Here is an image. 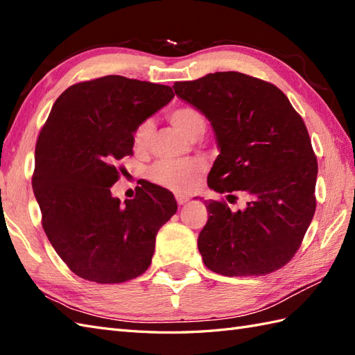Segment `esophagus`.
<instances>
[{
	"mask_svg": "<svg viewBox=\"0 0 355 355\" xmlns=\"http://www.w3.org/2000/svg\"><path fill=\"white\" fill-rule=\"evenodd\" d=\"M175 200H177L178 205H183V204H186L189 201V198L184 196V195H175Z\"/></svg>",
	"mask_w": 355,
	"mask_h": 355,
	"instance_id": "obj_1",
	"label": "esophagus"
}]
</instances>
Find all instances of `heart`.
I'll return each instance as SVG.
<instances>
[{"label":"heart","mask_w":355,"mask_h":355,"mask_svg":"<svg viewBox=\"0 0 355 355\" xmlns=\"http://www.w3.org/2000/svg\"><path fill=\"white\" fill-rule=\"evenodd\" d=\"M169 119L191 139H200L207 128L204 113L193 105H180L169 112ZM154 135V121L146 118L140 121L133 131V146L137 151H145L150 146ZM205 171L202 159L186 160H159L148 169V178L153 183L169 191H189Z\"/></svg>","instance_id":"b5f03b06"}]
</instances>
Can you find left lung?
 <instances>
[{
    "label": "left lung",
    "instance_id": "obj_1",
    "mask_svg": "<svg viewBox=\"0 0 355 355\" xmlns=\"http://www.w3.org/2000/svg\"><path fill=\"white\" fill-rule=\"evenodd\" d=\"M175 94L211 122L220 154L207 184L243 192L248 207L233 213L207 202L198 236L204 265L227 277L266 275L292 260L316 210L318 160L306 123L275 85L241 72L177 81Z\"/></svg>",
    "mask_w": 355,
    "mask_h": 355
}]
</instances>
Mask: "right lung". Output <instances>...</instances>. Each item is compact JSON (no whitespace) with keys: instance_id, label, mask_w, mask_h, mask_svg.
<instances>
[{"instance_id":"obj_1","label":"right lung","mask_w":355,"mask_h":355,"mask_svg":"<svg viewBox=\"0 0 355 355\" xmlns=\"http://www.w3.org/2000/svg\"><path fill=\"white\" fill-rule=\"evenodd\" d=\"M174 98L169 86L121 76L80 81L57 98L36 142L33 191L44 232L73 274L110 284L151 265L155 236L177 211L166 189L139 187L123 204L110 187L133 154L140 121Z\"/></svg>"}]
</instances>
